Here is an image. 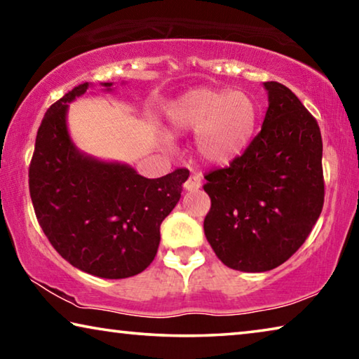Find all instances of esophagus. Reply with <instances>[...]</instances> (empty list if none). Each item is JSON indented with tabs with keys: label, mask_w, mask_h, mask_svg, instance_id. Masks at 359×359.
<instances>
[{
	"label": "esophagus",
	"mask_w": 359,
	"mask_h": 359,
	"mask_svg": "<svg viewBox=\"0 0 359 359\" xmlns=\"http://www.w3.org/2000/svg\"><path fill=\"white\" fill-rule=\"evenodd\" d=\"M184 188H185L187 191H196V190H199V188H201V177H199L198 174L190 175V177H188V180L185 182Z\"/></svg>",
	"instance_id": "34e87169"
}]
</instances>
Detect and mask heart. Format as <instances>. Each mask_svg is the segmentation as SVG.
Returning a JSON list of instances; mask_svg holds the SVG:
<instances>
[{
    "label": "heart",
    "mask_w": 359,
    "mask_h": 359,
    "mask_svg": "<svg viewBox=\"0 0 359 359\" xmlns=\"http://www.w3.org/2000/svg\"><path fill=\"white\" fill-rule=\"evenodd\" d=\"M168 118L174 131L196 133V147L204 160L228 165L250 145L259 111L245 93L199 88L175 100Z\"/></svg>",
    "instance_id": "1"
}]
</instances>
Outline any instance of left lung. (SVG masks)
Segmentation results:
<instances>
[{
    "label": "left lung",
    "instance_id": "left-lung-1",
    "mask_svg": "<svg viewBox=\"0 0 359 359\" xmlns=\"http://www.w3.org/2000/svg\"><path fill=\"white\" fill-rule=\"evenodd\" d=\"M269 107L248 149L204 175V234L223 264L264 272L296 253L323 209V142L317 120L290 88L264 82Z\"/></svg>",
    "mask_w": 359,
    "mask_h": 359
}]
</instances>
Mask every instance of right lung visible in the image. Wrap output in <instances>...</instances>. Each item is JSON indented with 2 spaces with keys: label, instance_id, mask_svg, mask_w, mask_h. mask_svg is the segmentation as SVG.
Returning a JSON list of instances; mask_svg holds the SVG:
<instances>
[{
  "label": "right lung",
  "instance_id": "right-lung-1",
  "mask_svg": "<svg viewBox=\"0 0 359 359\" xmlns=\"http://www.w3.org/2000/svg\"><path fill=\"white\" fill-rule=\"evenodd\" d=\"M111 90L112 83H102ZM77 85L48 107L29 163V196L53 248L77 269L102 278L142 272L160 245L161 222L179 203L188 169L145 179L123 163L96 160L71 141L68 104Z\"/></svg>",
  "mask_w": 359,
  "mask_h": 359
}]
</instances>
